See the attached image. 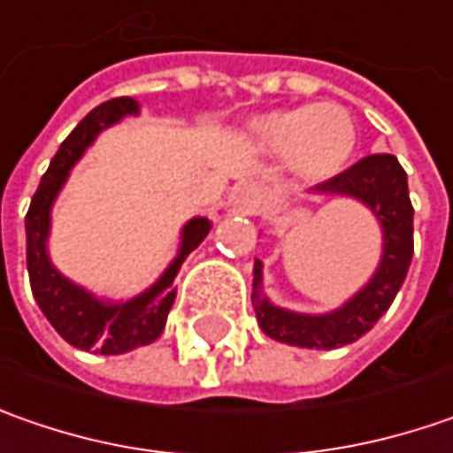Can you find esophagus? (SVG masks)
<instances>
[{
  "label": "esophagus",
  "mask_w": 453,
  "mask_h": 453,
  "mask_svg": "<svg viewBox=\"0 0 453 453\" xmlns=\"http://www.w3.org/2000/svg\"><path fill=\"white\" fill-rule=\"evenodd\" d=\"M233 200H235V205L241 207V210L253 212L256 207L261 205V200H264V192H261V188H258V185H241V188L235 189Z\"/></svg>",
  "instance_id": "1"
}]
</instances>
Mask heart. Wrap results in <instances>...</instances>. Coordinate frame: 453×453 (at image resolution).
I'll list each match as a JSON object with an SVG mask.
<instances>
[{
  "label": "heart",
  "mask_w": 453,
  "mask_h": 453,
  "mask_svg": "<svg viewBox=\"0 0 453 453\" xmlns=\"http://www.w3.org/2000/svg\"><path fill=\"white\" fill-rule=\"evenodd\" d=\"M256 142L276 154L288 157L291 167L306 180H329L340 174L357 142L349 111L322 101L302 109L271 111L253 121Z\"/></svg>",
  "instance_id": "b5f03b06"
}]
</instances>
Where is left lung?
I'll list each match as a JSON object with an SVG mask.
<instances>
[{
	"mask_svg": "<svg viewBox=\"0 0 453 453\" xmlns=\"http://www.w3.org/2000/svg\"><path fill=\"white\" fill-rule=\"evenodd\" d=\"M314 195L355 197L372 210L383 227V258L372 279L329 314H296L273 306L264 296V264L253 265V309L258 326L276 342L334 349L360 340L393 304L413 258V205L408 177L393 154H370L311 189Z\"/></svg>",
	"mask_w": 453,
	"mask_h": 453,
	"instance_id": "obj_1",
	"label": "left lung"
}]
</instances>
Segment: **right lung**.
Wrapping results in <instances>:
<instances>
[{"instance_id": "1", "label": "right lung", "mask_w": 453, "mask_h": 453, "mask_svg": "<svg viewBox=\"0 0 453 453\" xmlns=\"http://www.w3.org/2000/svg\"><path fill=\"white\" fill-rule=\"evenodd\" d=\"M139 104L134 98H111L96 106L88 116L70 131V136L60 144L52 157L48 172L40 180V188L32 197L25 233H27V273H30L32 296L55 332L78 349H90L101 355H121L128 349L154 342L167 325V314L174 304V276L185 264L189 253L205 241L210 233L207 218H192L182 227V243L177 258L167 265L157 284H151L139 296L128 302H101L83 286L73 284L55 265L50 264L48 235L50 210L68 180L73 165L83 157V151L93 144V139L121 121L124 116H136Z\"/></svg>"}]
</instances>
